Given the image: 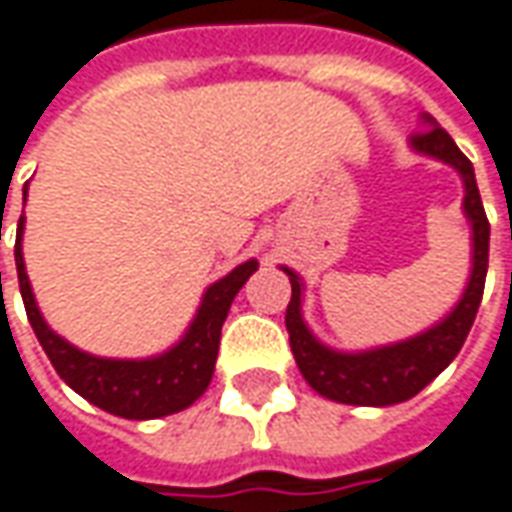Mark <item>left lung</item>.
<instances>
[{
    "instance_id": "1",
    "label": "left lung",
    "mask_w": 512,
    "mask_h": 512,
    "mask_svg": "<svg viewBox=\"0 0 512 512\" xmlns=\"http://www.w3.org/2000/svg\"><path fill=\"white\" fill-rule=\"evenodd\" d=\"M411 147L422 155L439 158L462 175L465 184V209L470 229H473V269L467 289L462 291V300L453 306L445 320H439L428 331L416 334L411 340H402L394 345H382L371 351H334L323 345L309 326L303 323V283L300 274L283 266V272L291 280V300L286 309V328H289L291 354L297 360L300 374L306 377L311 388L326 399L343 402V405H397L405 399L416 397L433 377H439L448 368L459 348L465 345V337L476 311L482 303L487 277V249H490V223H487L485 206L479 198V186L473 175V164L465 158L439 124L436 118L425 113L419 133L411 135Z\"/></svg>"
}]
</instances>
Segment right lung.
I'll list each match as a JSON object with an SVG mask.
<instances>
[{
  "mask_svg": "<svg viewBox=\"0 0 512 512\" xmlns=\"http://www.w3.org/2000/svg\"><path fill=\"white\" fill-rule=\"evenodd\" d=\"M22 232H25V215L19 218V232H16V272H19V291L25 300L27 320L53 362L56 374L76 394L107 414L124 416V419H158L189 408L209 388L218 360L223 320L240 286L252 277V272H257V260L240 263L238 269H232L206 289L192 326L186 328L184 337L169 351L147 360H107L79 351L45 323L27 280Z\"/></svg>",
  "mask_w": 512,
  "mask_h": 512,
  "instance_id": "add662e5",
  "label": "right lung"
}]
</instances>
